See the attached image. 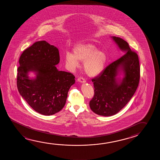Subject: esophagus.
Returning a JSON list of instances; mask_svg holds the SVG:
<instances>
[{
  "label": "esophagus",
  "mask_w": 160,
  "mask_h": 160,
  "mask_svg": "<svg viewBox=\"0 0 160 160\" xmlns=\"http://www.w3.org/2000/svg\"><path fill=\"white\" fill-rule=\"evenodd\" d=\"M78 81L80 83H85L86 82V79L82 77H79L78 78Z\"/></svg>",
  "instance_id": "esophagus-1"
}]
</instances>
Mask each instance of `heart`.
<instances>
[{"mask_svg": "<svg viewBox=\"0 0 160 160\" xmlns=\"http://www.w3.org/2000/svg\"><path fill=\"white\" fill-rule=\"evenodd\" d=\"M73 54L67 52L65 62L69 68L74 69L78 67L79 62H83V67L87 75L95 76L101 73L105 67L107 56L102 50L92 43H78L74 46Z\"/></svg>", "mask_w": 160, "mask_h": 160, "instance_id": "b5f03b06", "label": "heart"}]
</instances>
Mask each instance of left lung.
Here are the masks:
<instances>
[{
    "label": "left lung",
    "mask_w": 160,
    "mask_h": 160,
    "mask_svg": "<svg viewBox=\"0 0 160 160\" xmlns=\"http://www.w3.org/2000/svg\"><path fill=\"white\" fill-rule=\"evenodd\" d=\"M112 38L125 54L92 79L94 96L89 101L92 111L105 117L117 114L127 104L136 92L140 79L137 54L130 49L127 41L118 37ZM119 69L123 71L125 77L118 82L116 76Z\"/></svg>",
    "instance_id": "obj_1"
}]
</instances>
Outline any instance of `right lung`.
Here are the masks:
<instances>
[{
	"label": "right lung",
	"instance_id": "1",
	"mask_svg": "<svg viewBox=\"0 0 160 160\" xmlns=\"http://www.w3.org/2000/svg\"><path fill=\"white\" fill-rule=\"evenodd\" d=\"M58 48L45 41H37L22 52L17 69V86L20 95L38 113L51 115L65 105L68 91L75 83L73 74L59 71ZM35 71V79L28 73Z\"/></svg>",
	"mask_w": 160,
	"mask_h": 160
}]
</instances>
